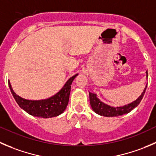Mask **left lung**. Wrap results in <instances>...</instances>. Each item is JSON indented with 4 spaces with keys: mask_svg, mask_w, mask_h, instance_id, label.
Segmentation results:
<instances>
[{
    "mask_svg": "<svg viewBox=\"0 0 156 156\" xmlns=\"http://www.w3.org/2000/svg\"><path fill=\"white\" fill-rule=\"evenodd\" d=\"M146 78L148 77V72H146ZM146 87L147 85L146 86L145 89H143V92L141 95L135 100V101H132V102L129 103V104L125 105L123 106H119V107H113V106H110L108 105L105 104V103L102 102L99 98L97 97V95L95 93H92L89 92V101H90L91 107H92V110L98 115H101V116L105 117H117L120 116V115H125V114L129 113L133 108H135L137 105L140 103L142 98H143V95H144L145 92H146Z\"/></svg>",
    "mask_w": 156,
    "mask_h": 156,
    "instance_id": "8db88e82",
    "label": "left lung"
}]
</instances>
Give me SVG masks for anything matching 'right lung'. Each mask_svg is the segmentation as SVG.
<instances>
[{
    "label": "right lung",
    "instance_id": "1",
    "mask_svg": "<svg viewBox=\"0 0 156 156\" xmlns=\"http://www.w3.org/2000/svg\"><path fill=\"white\" fill-rule=\"evenodd\" d=\"M77 76L78 73H76L71 76L55 95L40 100H29L22 98L15 93L10 81L8 82V85L13 98L23 110L34 117L51 118L59 116L67 108L71 84Z\"/></svg>",
    "mask_w": 156,
    "mask_h": 156
}]
</instances>
